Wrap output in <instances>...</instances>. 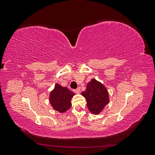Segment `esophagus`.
<instances>
[{
  "label": "esophagus",
  "instance_id": "esophagus-1",
  "mask_svg": "<svg viewBox=\"0 0 155 155\" xmlns=\"http://www.w3.org/2000/svg\"><path fill=\"white\" fill-rule=\"evenodd\" d=\"M74 92H76V94H79V93H80V88H77V89H75V90H74Z\"/></svg>",
  "mask_w": 155,
  "mask_h": 155
}]
</instances>
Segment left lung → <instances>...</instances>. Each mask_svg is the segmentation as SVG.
I'll return each instance as SVG.
<instances>
[{
	"label": "left lung",
	"mask_w": 155,
	"mask_h": 155,
	"mask_svg": "<svg viewBox=\"0 0 155 155\" xmlns=\"http://www.w3.org/2000/svg\"><path fill=\"white\" fill-rule=\"evenodd\" d=\"M87 100L88 109L93 114H98L109 103V92L105 87L95 79L87 83V88L81 92Z\"/></svg>",
	"instance_id": "8db88e82"
}]
</instances>
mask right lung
Returning <instances> with one entry per match:
<instances>
[{"instance_id": "1", "label": "right lung", "mask_w": 155, "mask_h": 155, "mask_svg": "<svg viewBox=\"0 0 155 155\" xmlns=\"http://www.w3.org/2000/svg\"><path fill=\"white\" fill-rule=\"evenodd\" d=\"M74 94L67 87H63L56 83L54 90L50 94V103L54 110L64 113L71 107V99Z\"/></svg>"}]
</instances>
